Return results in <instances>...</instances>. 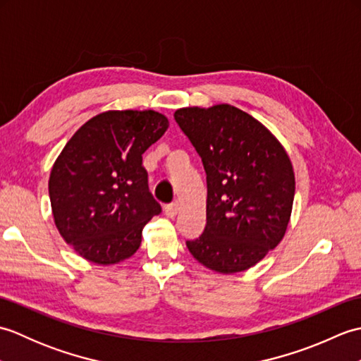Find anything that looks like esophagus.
Here are the masks:
<instances>
[{"mask_svg": "<svg viewBox=\"0 0 361 361\" xmlns=\"http://www.w3.org/2000/svg\"><path fill=\"white\" fill-rule=\"evenodd\" d=\"M178 211H180V204L178 203H171V204H167L166 208H164V212H166V216L169 217V219H173L176 214H178Z\"/></svg>", "mask_w": 361, "mask_h": 361, "instance_id": "esophagus-1", "label": "esophagus"}]
</instances>
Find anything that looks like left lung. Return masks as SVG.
I'll return each instance as SVG.
<instances>
[{
    "instance_id": "8db88e82",
    "label": "left lung",
    "mask_w": 361,
    "mask_h": 361,
    "mask_svg": "<svg viewBox=\"0 0 361 361\" xmlns=\"http://www.w3.org/2000/svg\"><path fill=\"white\" fill-rule=\"evenodd\" d=\"M175 121L203 161L206 226L188 250L212 271L233 274L260 262L286 235L295 172L286 149L251 114L229 104L186 106Z\"/></svg>"
}]
</instances>
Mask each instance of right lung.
I'll list each match as a JSON object with an SVG mask.
<instances>
[{"mask_svg":"<svg viewBox=\"0 0 361 361\" xmlns=\"http://www.w3.org/2000/svg\"><path fill=\"white\" fill-rule=\"evenodd\" d=\"M167 127L169 119L153 110L104 111L60 152L49 175L54 224L83 259L113 265L140 248L142 228L161 212L142 153Z\"/></svg>","mask_w":361,"mask_h":361,"instance_id":"obj_1","label":"right lung"}]
</instances>
